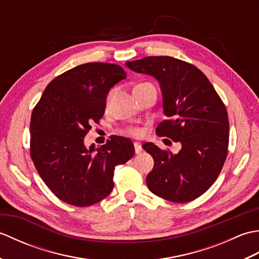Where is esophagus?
<instances>
[{
	"label": "esophagus",
	"mask_w": 259,
	"mask_h": 259,
	"mask_svg": "<svg viewBox=\"0 0 259 259\" xmlns=\"http://www.w3.org/2000/svg\"><path fill=\"white\" fill-rule=\"evenodd\" d=\"M135 152L137 153V155H139V153L142 152V147L139 142H135Z\"/></svg>",
	"instance_id": "34e87169"
}]
</instances>
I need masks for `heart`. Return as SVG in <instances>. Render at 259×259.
Returning <instances> with one entry per match:
<instances>
[{
  "instance_id": "1",
  "label": "heart",
  "mask_w": 259,
  "mask_h": 259,
  "mask_svg": "<svg viewBox=\"0 0 259 259\" xmlns=\"http://www.w3.org/2000/svg\"><path fill=\"white\" fill-rule=\"evenodd\" d=\"M125 133L130 136L139 137L142 135V129L139 128V126H129V128H126Z\"/></svg>"
}]
</instances>
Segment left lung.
Here are the masks:
<instances>
[{"mask_svg": "<svg viewBox=\"0 0 259 259\" xmlns=\"http://www.w3.org/2000/svg\"><path fill=\"white\" fill-rule=\"evenodd\" d=\"M125 65L159 81L163 112L169 119L158 124L156 134L181 144L177 155L151 142L142 146L155 161L146 179L148 188L172 202L196 199L216 181L226 160V107L210 81L194 64L172 57H147Z\"/></svg>", "mask_w": 259, "mask_h": 259, "instance_id": "left-lung-1", "label": "left lung"}]
</instances>
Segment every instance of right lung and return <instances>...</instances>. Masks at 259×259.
<instances>
[{
    "mask_svg": "<svg viewBox=\"0 0 259 259\" xmlns=\"http://www.w3.org/2000/svg\"><path fill=\"white\" fill-rule=\"evenodd\" d=\"M122 79L120 65L81 64L54 78L33 109L32 161L49 189L70 205L101 201L113 188L115 166L135 155L131 140L120 136L99 148L83 144L91 124L103 117L109 90Z\"/></svg>",
    "mask_w": 259,
    "mask_h": 259,
    "instance_id": "add662e5",
    "label": "right lung"
}]
</instances>
